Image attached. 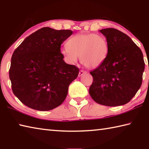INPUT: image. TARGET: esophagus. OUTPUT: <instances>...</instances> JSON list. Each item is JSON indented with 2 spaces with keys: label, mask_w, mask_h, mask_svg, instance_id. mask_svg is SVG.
<instances>
[{
  "label": "esophagus",
  "mask_w": 149,
  "mask_h": 149,
  "mask_svg": "<svg viewBox=\"0 0 149 149\" xmlns=\"http://www.w3.org/2000/svg\"><path fill=\"white\" fill-rule=\"evenodd\" d=\"M86 73H87V72H85V71H84V70H80L79 73V77L82 76L83 75L85 74H86Z\"/></svg>",
  "instance_id": "esophagus-1"
}]
</instances>
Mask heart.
Here are the masks:
<instances>
[{"mask_svg": "<svg viewBox=\"0 0 149 149\" xmlns=\"http://www.w3.org/2000/svg\"><path fill=\"white\" fill-rule=\"evenodd\" d=\"M66 61L74 64L78 56L85 67L97 68L104 62L108 54V44L104 37L95 33H79L72 37L60 50Z\"/></svg>", "mask_w": 149, "mask_h": 149, "instance_id": "b5f03b06", "label": "heart"}]
</instances>
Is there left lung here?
I'll return each mask as SVG.
<instances>
[{
	"instance_id": "1",
	"label": "left lung",
	"mask_w": 149,
	"mask_h": 149,
	"mask_svg": "<svg viewBox=\"0 0 149 149\" xmlns=\"http://www.w3.org/2000/svg\"><path fill=\"white\" fill-rule=\"evenodd\" d=\"M107 38L108 54L90 72L93 81L89 94L98 104L117 107L127 104L139 89L145 70L143 55L132 39L114 28L99 31Z\"/></svg>"
}]
</instances>
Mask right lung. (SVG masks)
<instances>
[{
  "label": "right lung",
  "instance_id": "obj_1",
  "mask_svg": "<svg viewBox=\"0 0 149 149\" xmlns=\"http://www.w3.org/2000/svg\"><path fill=\"white\" fill-rule=\"evenodd\" d=\"M71 30L42 27L33 33L14 50L9 77L14 95L29 108L48 111L64 101L79 68L65 63L60 52Z\"/></svg>",
  "mask_w": 149,
  "mask_h": 149
}]
</instances>
